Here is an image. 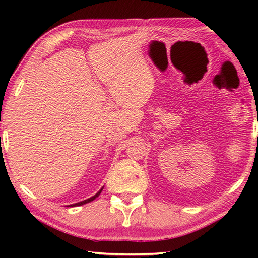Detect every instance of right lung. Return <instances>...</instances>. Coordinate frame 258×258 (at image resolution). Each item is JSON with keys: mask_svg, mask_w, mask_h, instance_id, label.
I'll return each instance as SVG.
<instances>
[{"mask_svg": "<svg viewBox=\"0 0 258 258\" xmlns=\"http://www.w3.org/2000/svg\"><path fill=\"white\" fill-rule=\"evenodd\" d=\"M101 191H102V189L100 190L97 195H94L93 197H91V198H89V199H86V200H83V202H81V203H77V204H73V205H71V206H81V205H84V204H87V203H90V202H92V200H94L95 198L97 197H99V195L101 194Z\"/></svg>", "mask_w": 258, "mask_h": 258, "instance_id": "right-lung-1", "label": "right lung"}]
</instances>
